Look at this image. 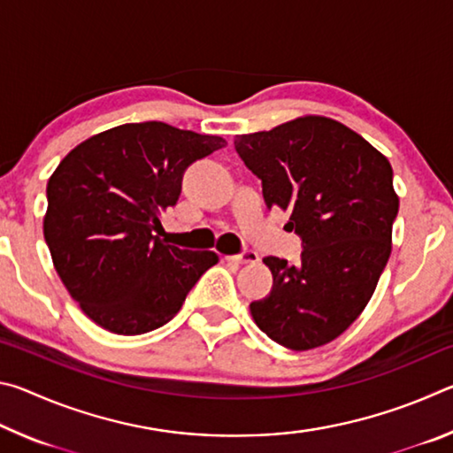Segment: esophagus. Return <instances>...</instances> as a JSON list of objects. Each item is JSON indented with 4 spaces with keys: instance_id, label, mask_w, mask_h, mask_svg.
<instances>
[{
    "instance_id": "esophagus-1",
    "label": "esophagus",
    "mask_w": 453,
    "mask_h": 453,
    "mask_svg": "<svg viewBox=\"0 0 453 453\" xmlns=\"http://www.w3.org/2000/svg\"><path fill=\"white\" fill-rule=\"evenodd\" d=\"M226 262H235V264H243V265H251V264H257L259 262V256L256 254V251H251V250H245V251H242L240 256H226L224 257Z\"/></svg>"
}]
</instances>
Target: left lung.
I'll return each instance as SVG.
<instances>
[{
  "label": "left lung",
  "instance_id": "8db88e82",
  "mask_svg": "<svg viewBox=\"0 0 453 453\" xmlns=\"http://www.w3.org/2000/svg\"><path fill=\"white\" fill-rule=\"evenodd\" d=\"M235 151L262 180L267 208L289 211L302 264L264 257L273 288L251 302L257 327L283 348L326 346L354 324L392 254L400 208L388 157L354 129L303 116L235 137Z\"/></svg>",
  "mask_w": 453,
  "mask_h": 453
}]
</instances>
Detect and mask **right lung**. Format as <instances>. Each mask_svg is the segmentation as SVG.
<instances>
[{
	"label": "right lung",
	"instance_id": "1",
	"mask_svg": "<svg viewBox=\"0 0 453 453\" xmlns=\"http://www.w3.org/2000/svg\"><path fill=\"white\" fill-rule=\"evenodd\" d=\"M226 140L164 121L124 124L81 142L48 181L43 235L56 272L81 311L118 335L167 324L213 251L180 250L153 232L178 203L188 167Z\"/></svg>",
	"mask_w": 453,
	"mask_h": 453
}]
</instances>
